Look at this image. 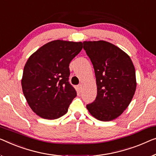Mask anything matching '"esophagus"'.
<instances>
[{"mask_svg":"<svg viewBox=\"0 0 156 156\" xmlns=\"http://www.w3.org/2000/svg\"><path fill=\"white\" fill-rule=\"evenodd\" d=\"M78 90L79 92L82 91V85H79L78 86Z\"/></svg>","mask_w":156,"mask_h":156,"instance_id":"obj_1","label":"esophagus"}]
</instances>
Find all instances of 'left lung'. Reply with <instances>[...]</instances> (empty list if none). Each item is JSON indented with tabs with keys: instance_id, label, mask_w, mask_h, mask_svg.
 <instances>
[{
	"instance_id": "8db88e82",
	"label": "left lung",
	"mask_w": 156,
	"mask_h": 156,
	"mask_svg": "<svg viewBox=\"0 0 156 156\" xmlns=\"http://www.w3.org/2000/svg\"><path fill=\"white\" fill-rule=\"evenodd\" d=\"M83 49L94 69L97 94L86 105L92 116L111 121L127 108L136 90L135 69L131 59L108 42L85 41Z\"/></svg>"
}]
</instances>
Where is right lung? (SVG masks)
I'll use <instances>...</instances> for the list:
<instances>
[{
    "label": "right lung",
    "mask_w": 156,
    "mask_h": 156,
    "mask_svg": "<svg viewBox=\"0 0 156 156\" xmlns=\"http://www.w3.org/2000/svg\"><path fill=\"white\" fill-rule=\"evenodd\" d=\"M83 48L81 42L54 41L35 52L25 64L22 86L34 113L53 120L66 114L77 95L69 83V64Z\"/></svg>",
    "instance_id": "obj_1"
}]
</instances>
